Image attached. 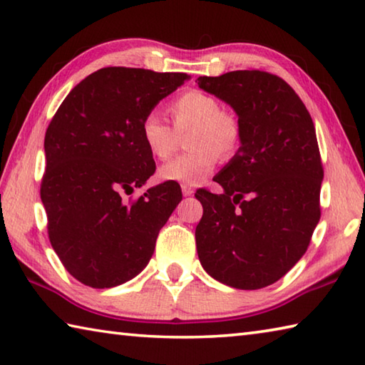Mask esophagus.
I'll list each match as a JSON object with an SVG mask.
<instances>
[{
  "instance_id": "1",
  "label": "esophagus",
  "mask_w": 365,
  "mask_h": 365,
  "mask_svg": "<svg viewBox=\"0 0 365 365\" xmlns=\"http://www.w3.org/2000/svg\"><path fill=\"white\" fill-rule=\"evenodd\" d=\"M182 193L183 196H191L195 193V190L193 187H190V185H182Z\"/></svg>"
}]
</instances>
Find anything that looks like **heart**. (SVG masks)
<instances>
[{
	"mask_svg": "<svg viewBox=\"0 0 365 365\" xmlns=\"http://www.w3.org/2000/svg\"><path fill=\"white\" fill-rule=\"evenodd\" d=\"M169 110L174 117L170 127L156 110L148 113L140 123L141 141L151 156L168 159L174 153L178 132L191 128L188 146L191 151L169 160L159 169V178L164 182L197 185L211 174L222 156L235 153L242 128L233 114L220 109L217 98L201 90H187L170 103Z\"/></svg>",
	"mask_w": 365,
	"mask_h": 365,
	"instance_id": "obj_1",
	"label": "heart"
}]
</instances>
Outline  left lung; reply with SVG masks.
<instances>
[{
	"label": "left lung",
	"instance_id": "left-lung-1",
	"mask_svg": "<svg viewBox=\"0 0 365 365\" xmlns=\"http://www.w3.org/2000/svg\"><path fill=\"white\" fill-rule=\"evenodd\" d=\"M197 85L227 103L242 128L238 151L214 177L224 191L195 195L197 257L224 285L269 287L302 257L320 219L314 122L292 86L269 72L233 71Z\"/></svg>",
	"mask_w": 365,
	"mask_h": 365
}]
</instances>
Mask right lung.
Here are the masks:
<instances>
[{"label":"right lung","mask_w":365,"mask_h":365,"mask_svg":"<svg viewBox=\"0 0 365 365\" xmlns=\"http://www.w3.org/2000/svg\"><path fill=\"white\" fill-rule=\"evenodd\" d=\"M188 78L104 67L73 86L48 125L40 195L49 242L86 287L113 288L137 277L182 201L175 183L148 188L132 205L122 195L156 170L141 141V119Z\"/></svg>","instance_id":"obj_1"}]
</instances>
